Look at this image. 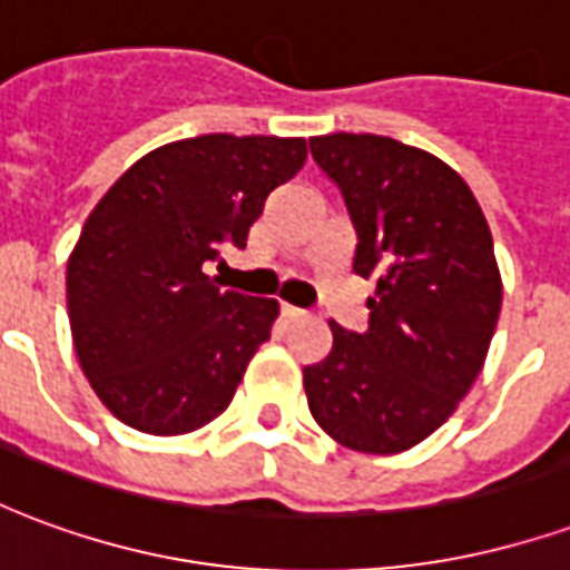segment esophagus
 <instances>
[{"label":"esophagus","mask_w":570,"mask_h":570,"mask_svg":"<svg viewBox=\"0 0 570 570\" xmlns=\"http://www.w3.org/2000/svg\"><path fill=\"white\" fill-rule=\"evenodd\" d=\"M284 317L289 323H296V321H305V317H308V311H302V308H296V305H284Z\"/></svg>","instance_id":"esophagus-1"}]
</instances>
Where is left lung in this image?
Returning <instances> with one entry per match:
<instances>
[{
    "label": "left lung",
    "mask_w": 570,
    "mask_h": 570,
    "mask_svg": "<svg viewBox=\"0 0 570 570\" xmlns=\"http://www.w3.org/2000/svg\"><path fill=\"white\" fill-rule=\"evenodd\" d=\"M357 228L354 272L375 277L370 330H333L305 366L308 409L335 442L406 452L445 424L485 366L503 284L479 200L452 167L375 134L311 137Z\"/></svg>",
    "instance_id": "8db88e82"
}]
</instances>
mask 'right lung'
Segmentation results:
<instances>
[{"label": "right lung", "mask_w": 570, "mask_h": 570, "mask_svg": "<svg viewBox=\"0 0 570 570\" xmlns=\"http://www.w3.org/2000/svg\"><path fill=\"white\" fill-rule=\"evenodd\" d=\"M305 158V137L204 134L142 155L94 207L67 308L81 372L118 421L179 436L228 409L281 305L219 289L204 262L247 244Z\"/></svg>", "instance_id": "right-lung-1"}]
</instances>
